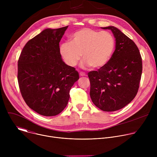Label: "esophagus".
I'll list each match as a JSON object with an SVG mask.
<instances>
[{
	"mask_svg": "<svg viewBox=\"0 0 157 157\" xmlns=\"http://www.w3.org/2000/svg\"><path fill=\"white\" fill-rule=\"evenodd\" d=\"M79 75H80L81 76H87V75H86L84 72H80Z\"/></svg>",
	"mask_w": 157,
	"mask_h": 157,
	"instance_id": "1",
	"label": "esophagus"
}]
</instances>
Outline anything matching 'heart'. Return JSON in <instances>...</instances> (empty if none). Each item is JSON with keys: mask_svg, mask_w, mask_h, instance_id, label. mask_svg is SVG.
Listing matches in <instances>:
<instances>
[{"mask_svg": "<svg viewBox=\"0 0 157 157\" xmlns=\"http://www.w3.org/2000/svg\"><path fill=\"white\" fill-rule=\"evenodd\" d=\"M115 48V39L110 32L85 28L75 32L71 41L63 43L60 54L65 63L72 67L84 59L82 66L101 68L110 60Z\"/></svg>", "mask_w": 157, "mask_h": 157, "instance_id": "heart-1", "label": "heart"}]
</instances>
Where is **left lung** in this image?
<instances>
[{"instance_id": "left-lung-1", "label": "left lung", "mask_w": 157, "mask_h": 157, "mask_svg": "<svg viewBox=\"0 0 157 157\" xmlns=\"http://www.w3.org/2000/svg\"><path fill=\"white\" fill-rule=\"evenodd\" d=\"M113 33L116 50L109 62L98 71L88 73L90 96L94 104L105 112L119 110L137 94L142 72L137 46L116 27H102Z\"/></svg>"}]
</instances>
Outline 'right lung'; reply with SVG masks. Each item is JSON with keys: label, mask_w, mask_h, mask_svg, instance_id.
Segmentation results:
<instances>
[{"label": "right lung", "mask_w": 157, "mask_h": 157, "mask_svg": "<svg viewBox=\"0 0 157 157\" xmlns=\"http://www.w3.org/2000/svg\"><path fill=\"white\" fill-rule=\"evenodd\" d=\"M68 27L44 30L25 44L18 60L21 96L30 109L44 116L61 113L79 78L75 68L62 60L59 52V41Z\"/></svg>", "instance_id": "right-lung-1"}]
</instances>
